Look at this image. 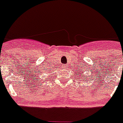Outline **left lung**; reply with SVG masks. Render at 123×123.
Listing matches in <instances>:
<instances>
[{
	"label": "left lung",
	"instance_id": "left-lung-1",
	"mask_svg": "<svg viewBox=\"0 0 123 123\" xmlns=\"http://www.w3.org/2000/svg\"><path fill=\"white\" fill-rule=\"evenodd\" d=\"M81 75H82V74H81Z\"/></svg>",
	"mask_w": 123,
	"mask_h": 123
}]
</instances>
